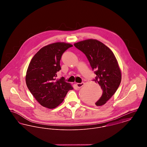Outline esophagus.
<instances>
[{"label": "esophagus", "mask_w": 147, "mask_h": 147, "mask_svg": "<svg viewBox=\"0 0 147 147\" xmlns=\"http://www.w3.org/2000/svg\"><path fill=\"white\" fill-rule=\"evenodd\" d=\"M84 85V83H77V87H78V88H82V86H83Z\"/></svg>", "instance_id": "1"}]
</instances>
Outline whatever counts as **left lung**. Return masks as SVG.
<instances>
[{
  "mask_svg": "<svg viewBox=\"0 0 147 147\" xmlns=\"http://www.w3.org/2000/svg\"><path fill=\"white\" fill-rule=\"evenodd\" d=\"M74 46L86 56L96 77L93 80L103 90L100 98L95 103L102 106L117 91L121 82V71L112 51L103 43L95 39H88L75 43Z\"/></svg>",
  "mask_w": 147,
  "mask_h": 147,
  "instance_id": "obj_1",
  "label": "left lung"
}]
</instances>
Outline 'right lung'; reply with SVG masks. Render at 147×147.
Returning a JSON list of instances; mask_svg holds the SVG:
<instances>
[{"label":"right lung","mask_w":147,"mask_h":147,"mask_svg":"<svg viewBox=\"0 0 147 147\" xmlns=\"http://www.w3.org/2000/svg\"><path fill=\"white\" fill-rule=\"evenodd\" d=\"M73 45L65 42H56L40 49L28 65L26 83L29 90L42 106L54 109L64 100L71 85L64 78L56 79L57 72L61 69L60 61L63 53Z\"/></svg>","instance_id":"right-lung-1"}]
</instances>
